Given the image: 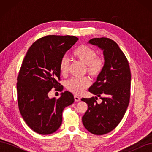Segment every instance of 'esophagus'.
Here are the masks:
<instances>
[{
    "label": "esophagus",
    "instance_id": "esophagus-1",
    "mask_svg": "<svg viewBox=\"0 0 152 152\" xmlns=\"http://www.w3.org/2000/svg\"><path fill=\"white\" fill-rule=\"evenodd\" d=\"M74 99H75V102H79V101L80 100V98H79V96H74Z\"/></svg>",
    "mask_w": 152,
    "mask_h": 152
}]
</instances>
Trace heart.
<instances>
[{
    "label": "heart",
    "mask_w": 152,
    "mask_h": 152,
    "mask_svg": "<svg viewBox=\"0 0 152 152\" xmlns=\"http://www.w3.org/2000/svg\"><path fill=\"white\" fill-rule=\"evenodd\" d=\"M73 55L78 61L85 65V72L92 77H98L102 72L104 61V59L98 56L96 50L89 45H80L73 51ZM70 67V61L67 56H64L59 62V69L61 74L66 75ZM90 86V80L84 77L78 79L72 78L66 83V89L75 94H81Z\"/></svg>",
    "instance_id": "obj_1"
}]
</instances>
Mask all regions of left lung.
Masks as SVG:
<instances>
[{"label":"left lung","mask_w":152,"mask_h":152,"mask_svg":"<svg viewBox=\"0 0 152 152\" xmlns=\"http://www.w3.org/2000/svg\"><path fill=\"white\" fill-rule=\"evenodd\" d=\"M89 43L103 50V70L89 89L90 93L100 97L102 102L97 103V96L81 99L88 106L82 123L92 134L103 135L113 130L126 112L130 99L131 75L125 54L115 41L105 37L94 38Z\"/></svg>","instance_id":"obj_1"}]
</instances>
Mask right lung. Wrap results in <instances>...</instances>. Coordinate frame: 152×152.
<instances>
[{
    "instance_id": "add662e5",
    "label": "right lung",
    "mask_w": 152,
    "mask_h": 152,
    "mask_svg": "<svg viewBox=\"0 0 152 152\" xmlns=\"http://www.w3.org/2000/svg\"><path fill=\"white\" fill-rule=\"evenodd\" d=\"M75 36L48 35L36 40L27 51L17 78L18 104L21 116L32 130L40 134L56 131L64 108L74 102L68 91L49 98L53 89L62 91L59 66L61 59L77 41Z\"/></svg>"
}]
</instances>
